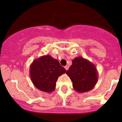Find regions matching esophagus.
<instances>
[{
	"mask_svg": "<svg viewBox=\"0 0 122 122\" xmlns=\"http://www.w3.org/2000/svg\"><path fill=\"white\" fill-rule=\"evenodd\" d=\"M65 68L66 70H67L68 69V68H69V66H66L65 67Z\"/></svg>",
	"mask_w": 122,
	"mask_h": 122,
	"instance_id": "1",
	"label": "esophagus"
}]
</instances>
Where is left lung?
I'll use <instances>...</instances> for the list:
<instances>
[{"mask_svg":"<svg viewBox=\"0 0 122 122\" xmlns=\"http://www.w3.org/2000/svg\"><path fill=\"white\" fill-rule=\"evenodd\" d=\"M72 62L66 73L71 79L74 89L80 93L91 91L97 81L95 66L82 57H76Z\"/></svg>","mask_w":122,"mask_h":122,"instance_id":"8db88e82","label":"left lung"}]
</instances>
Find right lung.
I'll list each match as a JSON object with an SVG mask.
<instances>
[{"label":"right lung","mask_w":122,"mask_h":122,"mask_svg":"<svg viewBox=\"0 0 122 122\" xmlns=\"http://www.w3.org/2000/svg\"><path fill=\"white\" fill-rule=\"evenodd\" d=\"M66 72V70L59 62L49 55L35 60L30 68V74L34 85L46 92L54 91L58 76Z\"/></svg>","instance_id":"add662e5"}]
</instances>
